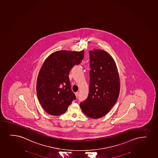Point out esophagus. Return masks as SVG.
Returning <instances> with one entry per match:
<instances>
[{
  "mask_svg": "<svg viewBox=\"0 0 158 158\" xmlns=\"http://www.w3.org/2000/svg\"><path fill=\"white\" fill-rule=\"evenodd\" d=\"M75 96H76V98H77L78 97V96H79V92H76L75 93Z\"/></svg>",
  "mask_w": 158,
  "mask_h": 158,
  "instance_id": "obj_1",
  "label": "esophagus"
}]
</instances>
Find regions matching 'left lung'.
<instances>
[{
	"label": "left lung",
	"mask_w": 158,
	"mask_h": 158,
	"mask_svg": "<svg viewBox=\"0 0 158 158\" xmlns=\"http://www.w3.org/2000/svg\"><path fill=\"white\" fill-rule=\"evenodd\" d=\"M89 53V93L80 105L86 115L97 119L106 114L117 101L120 78L114 60L109 53L97 49Z\"/></svg>",
	"instance_id": "obj_1"
}]
</instances>
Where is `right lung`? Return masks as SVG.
Segmentation results:
<instances>
[{
    "mask_svg": "<svg viewBox=\"0 0 158 158\" xmlns=\"http://www.w3.org/2000/svg\"><path fill=\"white\" fill-rule=\"evenodd\" d=\"M84 51H57L46 59L37 80V95L40 105L49 114L65 112L76 96L71 89L69 72L81 63Z\"/></svg>",
    "mask_w": 158,
    "mask_h": 158,
    "instance_id": "1",
    "label": "right lung"
}]
</instances>
